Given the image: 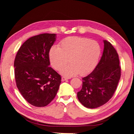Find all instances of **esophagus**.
<instances>
[{"instance_id": "esophagus-1", "label": "esophagus", "mask_w": 134, "mask_h": 134, "mask_svg": "<svg viewBox=\"0 0 134 134\" xmlns=\"http://www.w3.org/2000/svg\"><path fill=\"white\" fill-rule=\"evenodd\" d=\"M70 79V77H62V80L63 81H64L67 80H68V79Z\"/></svg>"}]
</instances>
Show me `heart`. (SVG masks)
<instances>
[{"instance_id": "b5f03b06", "label": "heart", "mask_w": 134, "mask_h": 134, "mask_svg": "<svg viewBox=\"0 0 134 134\" xmlns=\"http://www.w3.org/2000/svg\"><path fill=\"white\" fill-rule=\"evenodd\" d=\"M101 53V46L96 41L71 37L63 40L60 47L52 46L48 57L51 65L57 70L66 64L69 58L70 64L63 67L60 73L70 77L79 72L86 75L92 72L98 64Z\"/></svg>"}]
</instances>
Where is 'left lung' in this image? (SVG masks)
<instances>
[{
	"mask_svg": "<svg viewBox=\"0 0 134 134\" xmlns=\"http://www.w3.org/2000/svg\"><path fill=\"white\" fill-rule=\"evenodd\" d=\"M104 49L98 64L91 73L82 79V88L77 98L86 108L94 109L112 98L121 78L118 54L109 42L103 41Z\"/></svg>",
	"mask_w": 134,
	"mask_h": 134,
	"instance_id": "8db88e82",
	"label": "left lung"
}]
</instances>
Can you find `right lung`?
Wrapping results in <instances>:
<instances>
[{
  "mask_svg": "<svg viewBox=\"0 0 134 134\" xmlns=\"http://www.w3.org/2000/svg\"><path fill=\"white\" fill-rule=\"evenodd\" d=\"M55 34H41L25 42L14 62L16 86L24 98L37 107L48 105L55 97L62 78L49 67L48 53Z\"/></svg>",
  "mask_w": 134,
  "mask_h": 134,
  "instance_id": "obj_1",
  "label": "right lung"
}]
</instances>
